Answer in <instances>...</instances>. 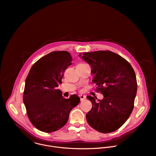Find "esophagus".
Masks as SVG:
<instances>
[{"mask_svg":"<svg viewBox=\"0 0 156 156\" xmlns=\"http://www.w3.org/2000/svg\"><path fill=\"white\" fill-rule=\"evenodd\" d=\"M79 97H80V98L81 101H83L84 100H86V96H85V95H80Z\"/></svg>","mask_w":156,"mask_h":156,"instance_id":"esophagus-1","label":"esophagus"}]
</instances>
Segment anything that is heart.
Masks as SVG:
<instances>
[{
  "label": "heart",
  "instance_id": "b5f03b06",
  "mask_svg": "<svg viewBox=\"0 0 156 156\" xmlns=\"http://www.w3.org/2000/svg\"><path fill=\"white\" fill-rule=\"evenodd\" d=\"M81 64H84V63H81Z\"/></svg>",
  "mask_w": 156,
  "mask_h": 156
}]
</instances>
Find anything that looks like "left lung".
<instances>
[{"label":"left lung","instance_id":"left-lung-1","mask_svg":"<svg viewBox=\"0 0 156 156\" xmlns=\"http://www.w3.org/2000/svg\"><path fill=\"white\" fill-rule=\"evenodd\" d=\"M82 58L92 67L95 90L104 96L101 100L87 96L92 104L87 122L100 133L114 132L133 112L137 90L135 72L125 58L109 50L84 53Z\"/></svg>","mask_w":156,"mask_h":156}]
</instances>
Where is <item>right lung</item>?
<instances>
[{
  "label": "right lung",
  "mask_w": 156,
  "mask_h": 156,
  "mask_svg": "<svg viewBox=\"0 0 156 156\" xmlns=\"http://www.w3.org/2000/svg\"><path fill=\"white\" fill-rule=\"evenodd\" d=\"M72 61L67 51H52L37 61L27 76L23 103L30 121L41 131L49 133L63 127L80 101L76 95L66 99L56 89Z\"/></svg>",
  "instance_id": "add662e5"
}]
</instances>
